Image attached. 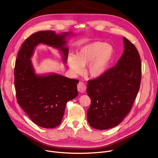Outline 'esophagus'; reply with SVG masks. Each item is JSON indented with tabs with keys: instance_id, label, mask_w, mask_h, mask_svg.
Returning a JSON list of instances; mask_svg holds the SVG:
<instances>
[{
	"instance_id": "obj_1",
	"label": "esophagus",
	"mask_w": 158,
	"mask_h": 158,
	"mask_svg": "<svg viewBox=\"0 0 158 158\" xmlns=\"http://www.w3.org/2000/svg\"><path fill=\"white\" fill-rule=\"evenodd\" d=\"M77 90L79 93H84L86 90V86L82 82H79L77 85Z\"/></svg>"
}]
</instances>
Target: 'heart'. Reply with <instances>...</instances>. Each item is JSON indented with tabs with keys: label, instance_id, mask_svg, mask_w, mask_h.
<instances>
[{
	"label": "heart",
	"instance_id": "obj_1",
	"mask_svg": "<svg viewBox=\"0 0 158 158\" xmlns=\"http://www.w3.org/2000/svg\"><path fill=\"white\" fill-rule=\"evenodd\" d=\"M114 48L104 42L95 41L81 46L74 56H69L67 64L75 74L82 72V67L86 66L85 73L91 77H99L108 69L114 59Z\"/></svg>",
	"mask_w": 158,
	"mask_h": 158
}]
</instances>
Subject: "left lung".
Masks as SVG:
<instances>
[{
	"instance_id": "obj_1",
	"label": "left lung",
	"mask_w": 158,
	"mask_h": 158,
	"mask_svg": "<svg viewBox=\"0 0 158 158\" xmlns=\"http://www.w3.org/2000/svg\"><path fill=\"white\" fill-rule=\"evenodd\" d=\"M124 50L115 66L101 76L88 81L87 94L91 99L87 121L104 130L121 123L131 109L140 87L141 59L134 45L123 37Z\"/></svg>"
}]
</instances>
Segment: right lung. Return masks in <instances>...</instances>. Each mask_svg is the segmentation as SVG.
<instances>
[{
	"label": "right lung",
	"mask_w": 158,
	"mask_h": 158,
	"mask_svg": "<svg viewBox=\"0 0 158 158\" xmlns=\"http://www.w3.org/2000/svg\"><path fill=\"white\" fill-rule=\"evenodd\" d=\"M71 34L35 32L24 42L18 52L14 69L17 101L31 121L42 127L54 128L60 124L66 103L78 94L79 81L56 73L36 74L31 59L35 47L43 44L59 50L65 63L69 53L65 39Z\"/></svg>",
	"instance_id": "right-lung-1"
}]
</instances>
